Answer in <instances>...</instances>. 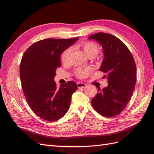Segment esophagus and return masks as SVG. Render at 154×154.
<instances>
[{
    "instance_id": "obj_1",
    "label": "esophagus",
    "mask_w": 154,
    "mask_h": 154,
    "mask_svg": "<svg viewBox=\"0 0 154 154\" xmlns=\"http://www.w3.org/2000/svg\"><path fill=\"white\" fill-rule=\"evenodd\" d=\"M77 86L78 88H84L86 86V84L82 83V82H77Z\"/></svg>"
}]
</instances>
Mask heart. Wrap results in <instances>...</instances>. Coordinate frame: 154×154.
I'll list each match as a JSON object with an SVG mask.
<instances>
[{"mask_svg": "<svg viewBox=\"0 0 154 154\" xmlns=\"http://www.w3.org/2000/svg\"><path fill=\"white\" fill-rule=\"evenodd\" d=\"M80 46L84 49L85 53L89 57L93 58L98 54L99 51V47L98 44L91 42V41H84L80 44ZM72 48H68L63 52L61 55V59L63 64H69L70 62V55L72 54ZM93 71V68L92 66L88 67H78L74 70V74L78 78L83 79V78L87 77L89 74H91Z\"/></svg>", "mask_w": 154, "mask_h": 154, "instance_id": "obj_1", "label": "heart"}]
</instances>
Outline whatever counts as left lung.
<instances>
[{
    "label": "left lung",
    "mask_w": 154,
    "mask_h": 154,
    "mask_svg": "<svg viewBox=\"0 0 154 154\" xmlns=\"http://www.w3.org/2000/svg\"><path fill=\"white\" fill-rule=\"evenodd\" d=\"M102 45L104 59L99 69L107 78L108 86L91 100L94 109L105 117H114L126 107L133 95L137 81V67L131 51L121 40L105 32L89 37Z\"/></svg>",
    "instance_id": "left-lung-1"
}]
</instances>
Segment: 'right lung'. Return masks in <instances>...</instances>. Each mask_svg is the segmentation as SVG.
<instances>
[{
	"instance_id": "obj_1",
	"label": "right lung",
	"mask_w": 154,
	"mask_h": 154,
	"mask_svg": "<svg viewBox=\"0 0 154 154\" xmlns=\"http://www.w3.org/2000/svg\"><path fill=\"white\" fill-rule=\"evenodd\" d=\"M78 38L40 40L22 57L20 74L25 99L35 114L45 120L54 122L64 116L78 88L73 81L57 88L54 81L55 70L61 66L60 55Z\"/></svg>"
}]
</instances>
